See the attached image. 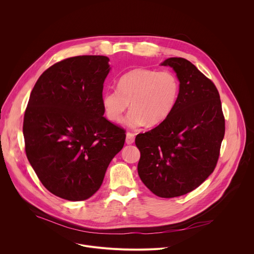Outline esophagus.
<instances>
[{
	"mask_svg": "<svg viewBox=\"0 0 254 254\" xmlns=\"http://www.w3.org/2000/svg\"><path fill=\"white\" fill-rule=\"evenodd\" d=\"M133 141H134V134L131 132H127V136H126V142L127 144H131V143H133Z\"/></svg>",
	"mask_w": 254,
	"mask_h": 254,
	"instance_id": "1",
	"label": "esophagus"
}]
</instances>
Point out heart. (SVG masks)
Masks as SVG:
<instances>
[{
	"instance_id": "heart-1",
	"label": "heart",
	"mask_w": 254,
	"mask_h": 254,
	"mask_svg": "<svg viewBox=\"0 0 254 254\" xmlns=\"http://www.w3.org/2000/svg\"><path fill=\"white\" fill-rule=\"evenodd\" d=\"M180 92V82L170 71L138 68L121 76L118 88L103 92L101 103L107 119L121 123L130 102L126 123L137 128L157 126L172 113Z\"/></svg>"
}]
</instances>
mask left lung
<instances>
[{"label": "left lung", "mask_w": 254, "mask_h": 254, "mask_svg": "<svg viewBox=\"0 0 254 254\" xmlns=\"http://www.w3.org/2000/svg\"><path fill=\"white\" fill-rule=\"evenodd\" d=\"M170 66L180 92L170 116L155 128L138 133L137 173L155 195H185L213 173L225 132L219 92L214 83L187 59L171 57Z\"/></svg>", "instance_id": "obj_1"}]
</instances>
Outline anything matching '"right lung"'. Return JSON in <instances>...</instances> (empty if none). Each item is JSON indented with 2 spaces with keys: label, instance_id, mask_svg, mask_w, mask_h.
<instances>
[{
  "label": "right lung",
  "instance_id": "1",
  "mask_svg": "<svg viewBox=\"0 0 254 254\" xmlns=\"http://www.w3.org/2000/svg\"><path fill=\"white\" fill-rule=\"evenodd\" d=\"M108 61L64 59L43 72L30 94L23 124L28 161L43 186L65 200L90 198L125 144V129L103 117Z\"/></svg>",
  "mask_w": 254,
  "mask_h": 254
}]
</instances>
